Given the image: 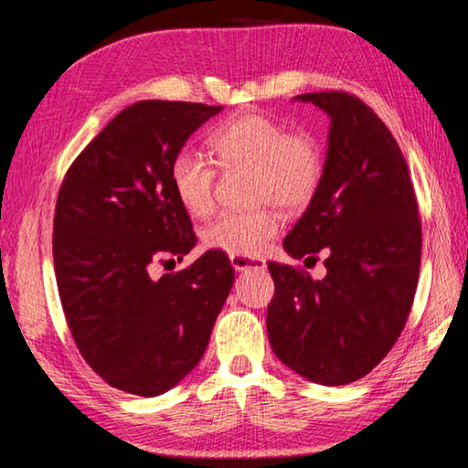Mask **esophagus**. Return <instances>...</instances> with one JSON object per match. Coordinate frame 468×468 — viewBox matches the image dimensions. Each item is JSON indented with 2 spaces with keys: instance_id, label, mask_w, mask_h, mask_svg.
<instances>
[{
  "instance_id": "obj_1",
  "label": "esophagus",
  "mask_w": 468,
  "mask_h": 468,
  "mask_svg": "<svg viewBox=\"0 0 468 468\" xmlns=\"http://www.w3.org/2000/svg\"><path fill=\"white\" fill-rule=\"evenodd\" d=\"M231 264L235 271H264L266 262L262 258H250V256H231Z\"/></svg>"
}]
</instances>
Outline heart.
<instances>
[{
    "label": "heart",
    "mask_w": 468,
    "mask_h": 468,
    "mask_svg": "<svg viewBox=\"0 0 468 468\" xmlns=\"http://www.w3.org/2000/svg\"><path fill=\"white\" fill-rule=\"evenodd\" d=\"M208 148L220 169H251L258 202L297 208L314 196L322 179V150L310 133H289L271 117L248 113L220 123L208 136ZM173 194L192 217L215 208L217 171L208 158L184 150L173 158ZM281 229L272 210L223 212L206 227V248L229 256H260Z\"/></svg>",
    "instance_id": "obj_1"
}]
</instances>
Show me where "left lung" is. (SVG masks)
Returning <instances> with one entry per match:
<instances>
[{
	"label": "left lung",
	"mask_w": 468,
	"mask_h": 468,
	"mask_svg": "<svg viewBox=\"0 0 468 468\" xmlns=\"http://www.w3.org/2000/svg\"><path fill=\"white\" fill-rule=\"evenodd\" d=\"M292 101L324 111L330 130L320 186L282 248L312 262L322 251L326 276L312 281L268 262V340L301 378L345 386L367 376L405 328L421 264V220L405 156L366 102L336 90Z\"/></svg>",
	"instance_id": "8db88e82"
}]
</instances>
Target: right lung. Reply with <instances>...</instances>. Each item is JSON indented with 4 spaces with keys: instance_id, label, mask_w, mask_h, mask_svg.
<instances>
[{
    "instance_id": "add662e5",
    "label": "right lung",
    "mask_w": 468,
    "mask_h": 468,
    "mask_svg": "<svg viewBox=\"0 0 468 468\" xmlns=\"http://www.w3.org/2000/svg\"><path fill=\"white\" fill-rule=\"evenodd\" d=\"M223 107L140 101L86 146L63 179L53 220V264L68 326L86 363L117 390L158 396L177 386L208 346L233 287L223 251L179 272L196 235L169 169L187 138Z\"/></svg>"
}]
</instances>
